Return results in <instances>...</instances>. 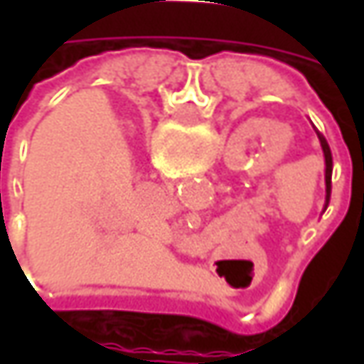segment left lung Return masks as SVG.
Wrapping results in <instances>:
<instances>
[{
    "instance_id": "obj_1",
    "label": "left lung",
    "mask_w": 364,
    "mask_h": 364,
    "mask_svg": "<svg viewBox=\"0 0 364 364\" xmlns=\"http://www.w3.org/2000/svg\"><path fill=\"white\" fill-rule=\"evenodd\" d=\"M318 133V132H316ZM318 139H320V146H322V151H324V161H326V174H324V180H326V204L330 200V178H332V154H330V147L326 144V139L318 133Z\"/></svg>"
}]
</instances>
